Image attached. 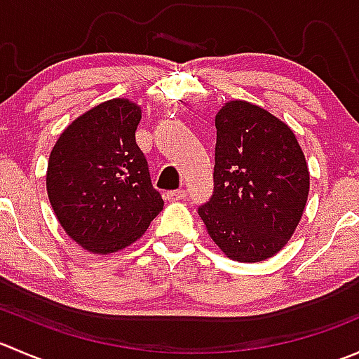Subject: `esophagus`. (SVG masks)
<instances>
[{
    "label": "esophagus",
    "mask_w": 359,
    "mask_h": 359,
    "mask_svg": "<svg viewBox=\"0 0 359 359\" xmlns=\"http://www.w3.org/2000/svg\"><path fill=\"white\" fill-rule=\"evenodd\" d=\"M186 191L184 189H177V191H168V193L165 194V198L168 201H180V200H184V198H186Z\"/></svg>",
    "instance_id": "34e87169"
}]
</instances>
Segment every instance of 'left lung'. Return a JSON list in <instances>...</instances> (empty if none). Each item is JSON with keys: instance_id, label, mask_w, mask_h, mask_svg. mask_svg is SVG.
<instances>
[{"instance_id": "left-lung-1", "label": "left lung", "mask_w": 359, "mask_h": 359, "mask_svg": "<svg viewBox=\"0 0 359 359\" xmlns=\"http://www.w3.org/2000/svg\"><path fill=\"white\" fill-rule=\"evenodd\" d=\"M215 128L213 194L198 213L229 259L260 262L287 245L302 217L306 158L290 126L245 100L217 112Z\"/></svg>"}]
</instances>
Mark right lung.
Returning <instances> with one entry per match:
<instances>
[{
    "mask_svg": "<svg viewBox=\"0 0 359 359\" xmlns=\"http://www.w3.org/2000/svg\"><path fill=\"white\" fill-rule=\"evenodd\" d=\"M140 118L130 100H107L74 119L50 154L46 191L53 212L90 252L128 247L165 205L135 142Z\"/></svg>",
    "mask_w": 359,
    "mask_h": 359,
    "instance_id": "1",
    "label": "right lung"
}]
</instances>
